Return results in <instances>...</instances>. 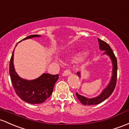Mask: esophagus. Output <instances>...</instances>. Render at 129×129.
I'll list each match as a JSON object with an SVG mask.
<instances>
[{"instance_id": "esophagus-1", "label": "esophagus", "mask_w": 129, "mask_h": 129, "mask_svg": "<svg viewBox=\"0 0 129 129\" xmlns=\"http://www.w3.org/2000/svg\"><path fill=\"white\" fill-rule=\"evenodd\" d=\"M70 74H71V72H70V69H66V70L63 72V73H62V75L67 76V75H70Z\"/></svg>"}]
</instances>
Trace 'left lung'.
<instances>
[{"instance_id": "8db88e82", "label": "left lung", "mask_w": 129, "mask_h": 129, "mask_svg": "<svg viewBox=\"0 0 129 129\" xmlns=\"http://www.w3.org/2000/svg\"><path fill=\"white\" fill-rule=\"evenodd\" d=\"M98 42L100 49L105 51L104 54H107L111 58V61H112L113 63V75L108 86L103 90L102 92L100 94V95H99L98 97L92 99H87L85 97L80 95L77 92H76V95L77 98L80 100V102L82 104L84 105H94L99 104L102 102L103 101H104L105 100H106L111 95L113 92L114 91L116 87V84L117 69L116 57L115 55L113 53L112 49L111 48V47L108 43L99 39H98ZM76 74L79 76H80V72H78Z\"/></svg>"}]
</instances>
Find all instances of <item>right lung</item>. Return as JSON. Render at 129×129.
Segmentation results:
<instances>
[{"label":"right lung","instance_id":"obj_1","mask_svg":"<svg viewBox=\"0 0 129 129\" xmlns=\"http://www.w3.org/2000/svg\"><path fill=\"white\" fill-rule=\"evenodd\" d=\"M39 37H40V35H29L22 39V40ZM13 53L14 50L10 60L9 72L15 92L21 99L29 104H39L43 103L51 95L55 83L59 79V75L57 74L43 73L39 78L34 80L29 81L21 78L14 69L13 62Z\"/></svg>","mask_w":129,"mask_h":129}]
</instances>
